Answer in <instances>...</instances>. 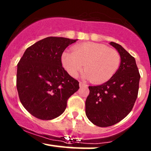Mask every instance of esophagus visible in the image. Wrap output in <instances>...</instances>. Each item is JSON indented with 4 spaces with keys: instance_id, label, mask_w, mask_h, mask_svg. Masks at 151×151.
<instances>
[{
    "instance_id": "1",
    "label": "esophagus",
    "mask_w": 151,
    "mask_h": 151,
    "mask_svg": "<svg viewBox=\"0 0 151 151\" xmlns=\"http://www.w3.org/2000/svg\"><path fill=\"white\" fill-rule=\"evenodd\" d=\"M87 85H86V83L84 82H82V81H80L79 82V87H84V86H86Z\"/></svg>"
}]
</instances>
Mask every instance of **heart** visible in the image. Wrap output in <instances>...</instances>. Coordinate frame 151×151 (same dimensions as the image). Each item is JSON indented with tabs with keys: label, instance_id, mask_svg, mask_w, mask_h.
<instances>
[{
	"label": "heart",
	"instance_id": "b5f03b06",
	"mask_svg": "<svg viewBox=\"0 0 151 151\" xmlns=\"http://www.w3.org/2000/svg\"><path fill=\"white\" fill-rule=\"evenodd\" d=\"M62 66L73 77H77L83 65L84 76L94 83L109 80L117 72L121 62L119 52L104 45L85 42L65 51L61 57Z\"/></svg>",
	"mask_w": 151,
	"mask_h": 151
}]
</instances>
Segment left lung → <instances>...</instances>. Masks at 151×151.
Segmentation results:
<instances>
[{
	"label": "left lung",
	"mask_w": 151,
	"mask_h": 151,
	"mask_svg": "<svg viewBox=\"0 0 151 151\" xmlns=\"http://www.w3.org/2000/svg\"><path fill=\"white\" fill-rule=\"evenodd\" d=\"M109 44L117 50L121 63L117 72L106 82L90 86L85 103L86 115L99 127L113 126L132 110L138 92L141 76L136 60L120 45Z\"/></svg>",
	"instance_id": "obj_1"
}]
</instances>
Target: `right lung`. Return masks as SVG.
<instances>
[{"label": "right lung", "instance_id": "right-lung-1", "mask_svg": "<svg viewBox=\"0 0 151 151\" xmlns=\"http://www.w3.org/2000/svg\"><path fill=\"white\" fill-rule=\"evenodd\" d=\"M77 40L48 37L25 50L18 64L17 89L20 102L41 120L60 116L79 82L62 67L63 52Z\"/></svg>", "mask_w": 151, "mask_h": 151}]
</instances>
